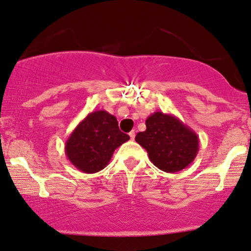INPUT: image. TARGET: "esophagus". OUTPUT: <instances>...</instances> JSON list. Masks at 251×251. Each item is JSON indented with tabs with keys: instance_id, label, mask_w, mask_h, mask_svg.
<instances>
[{
	"instance_id": "1",
	"label": "esophagus",
	"mask_w": 251,
	"mask_h": 251,
	"mask_svg": "<svg viewBox=\"0 0 251 251\" xmlns=\"http://www.w3.org/2000/svg\"><path fill=\"white\" fill-rule=\"evenodd\" d=\"M128 135H129V138H131V140H134V138H135V131H131L128 133Z\"/></svg>"
}]
</instances>
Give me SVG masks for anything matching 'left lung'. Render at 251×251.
Listing matches in <instances>:
<instances>
[{
    "label": "left lung",
    "mask_w": 251,
    "mask_h": 251,
    "mask_svg": "<svg viewBox=\"0 0 251 251\" xmlns=\"http://www.w3.org/2000/svg\"><path fill=\"white\" fill-rule=\"evenodd\" d=\"M146 131L135 141L148 152L159 170L175 173L192 164L199 151V136L181 120L170 113L156 111L146 120Z\"/></svg>",
    "instance_id": "8db88e82"
}]
</instances>
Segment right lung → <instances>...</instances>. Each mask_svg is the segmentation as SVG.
Masks as SVG:
<instances>
[{"instance_id":"right-lung-1","label":"right lung","mask_w":251,"mask_h":251,"mask_svg":"<svg viewBox=\"0 0 251 251\" xmlns=\"http://www.w3.org/2000/svg\"><path fill=\"white\" fill-rule=\"evenodd\" d=\"M129 136L118 127L115 116L105 110L88 113L65 142V155L79 171L96 173L109 164L115 150Z\"/></svg>"}]
</instances>
